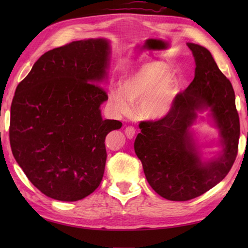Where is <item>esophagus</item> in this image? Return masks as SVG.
I'll return each instance as SVG.
<instances>
[{
    "label": "esophagus",
    "mask_w": 248,
    "mask_h": 248,
    "mask_svg": "<svg viewBox=\"0 0 248 248\" xmlns=\"http://www.w3.org/2000/svg\"><path fill=\"white\" fill-rule=\"evenodd\" d=\"M124 134L127 135L128 139H133V136L135 135V128L133 125H128L124 130Z\"/></svg>",
    "instance_id": "34e87169"
}]
</instances>
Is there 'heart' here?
I'll use <instances>...</instances> for the list:
<instances>
[{"mask_svg": "<svg viewBox=\"0 0 248 248\" xmlns=\"http://www.w3.org/2000/svg\"><path fill=\"white\" fill-rule=\"evenodd\" d=\"M177 78L166 75L160 64H148L124 78L121 89L110 92V102L117 112L130 113L132 104L140 100L139 110L145 118H162L170 112L177 94Z\"/></svg>", "mask_w": 248, "mask_h": 248, "instance_id": "obj_1", "label": "heart"}]
</instances>
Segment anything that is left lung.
<instances>
[{
    "label": "left lung",
    "instance_id": "1",
    "mask_svg": "<svg viewBox=\"0 0 248 248\" xmlns=\"http://www.w3.org/2000/svg\"><path fill=\"white\" fill-rule=\"evenodd\" d=\"M195 57V78L176 94L164 117L140 123L135 154L143 164L147 181L155 191L172 202H186L217 186L232 167L239 150L240 119L234 91L210 51L187 44ZM212 108L222 135L223 154L203 163L194 149L189 127L196 110Z\"/></svg>",
    "mask_w": 248,
    "mask_h": 248
}]
</instances>
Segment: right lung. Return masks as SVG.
I'll return each mask as SVG.
<instances>
[{"label": "right lung", "instance_id": "obj_1", "mask_svg": "<svg viewBox=\"0 0 248 248\" xmlns=\"http://www.w3.org/2000/svg\"><path fill=\"white\" fill-rule=\"evenodd\" d=\"M104 39L72 41L41 55L21 81L10 107L9 140L19 166L35 187L61 202L88 196L102 180L108 132L118 120H103L108 96Z\"/></svg>", "mask_w": 248, "mask_h": 248}]
</instances>
